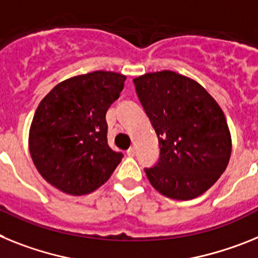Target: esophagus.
Returning a JSON list of instances; mask_svg holds the SVG:
<instances>
[{
	"label": "esophagus",
	"mask_w": 258,
	"mask_h": 258,
	"mask_svg": "<svg viewBox=\"0 0 258 258\" xmlns=\"http://www.w3.org/2000/svg\"><path fill=\"white\" fill-rule=\"evenodd\" d=\"M135 153H136V152H135V148H134V147H131L128 151H127V156H128V157H134V156H135Z\"/></svg>",
	"instance_id": "obj_1"
}]
</instances>
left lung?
Returning <instances> with one entry per match:
<instances>
[{"mask_svg": "<svg viewBox=\"0 0 258 258\" xmlns=\"http://www.w3.org/2000/svg\"><path fill=\"white\" fill-rule=\"evenodd\" d=\"M134 83L161 152L156 166L145 169L148 180L174 200L207 192L231 156V134L221 106L196 80L174 71L144 74Z\"/></svg>", "mask_w": 258, "mask_h": 258, "instance_id": "obj_1", "label": "left lung"}]
</instances>
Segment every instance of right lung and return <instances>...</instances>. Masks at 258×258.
I'll return each mask as SVG.
<instances>
[{"mask_svg": "<svg viewBox=\"0 0 258 258\" xmlns=\"http://www.w3.org/2000/svg\"><path fill=\"white\" fill-rule=\"evenodd\" d=\"M126 76L93 71L58 83L33 115L28 148L40 175L71 196L96 191L110 178L123 154L107 144V109Z\"/></svg>", "mask_w": 258, "mask_h": 258, "instance_id": "right-lung-1", "label": "right lung"}]
</instances>
